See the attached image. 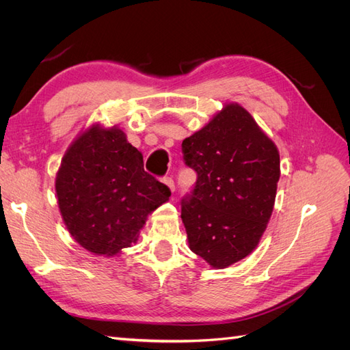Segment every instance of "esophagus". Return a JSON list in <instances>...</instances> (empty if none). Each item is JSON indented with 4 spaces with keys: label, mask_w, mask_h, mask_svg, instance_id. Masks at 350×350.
Listing matches in <instances>:
<instances>
[{
    "label": "esophagus",
    "mask_w": 350,
    "mask_h": 350,
    "mask_svg": "<svg viewBox=\"0 0 350 350\" xmlns=\"http://www.w3.org/2000/svg\"><path fill=\"white\" fill-rule=\"evenodd\" d=\"M162 183L169 188V191H175V184H174V179L172 178H163Z\"/></svg>",
    "instance_id": "esophagus-1"
}]
</instances>
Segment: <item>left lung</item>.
<instances>
[{"mask_svg": "<svg viewBox=\"0 0 350 350\" xmlns=\"http://www.w3.org/2000/svg\"><path fill=\"white\" fill-rule=\"evenodd\" d=\"M197 172L181 219L189 250L213 269H226L257 248L267 228L280 178L278 146L252 115L226 102L183 142Z\"/></svg>", "mask_w": 350, "mask_h": 350, "instance_id": "8db88e82", "label": "left lung"}]
</instances>
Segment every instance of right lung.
Wrapping results in <instances>:
<instances>
[{
  "label": "right lung",
  "mask_w": 350,
  "mask_h": 350,
  "mask_svg": "<svg viewBox=\"0 0 350 350\" xmlns=\"http://www.w3.org/2000/svg\"><path fill=\"white\" fill-rule=\"evenodd\" d=\"M55 193L71 237L103 257L131 247L149 215L171 197L166 185L144 172L143 154L120 126L99 122L83 129L68 146Z\"/></svg>",
  "instance_id": "1"
}]
</instances>
